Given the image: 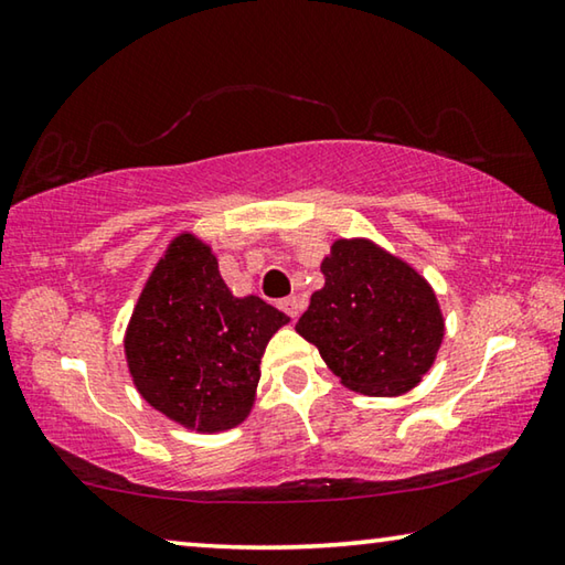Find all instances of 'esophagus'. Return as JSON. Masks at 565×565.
I'll return each mask as SVG.
<instances>
[{
    "mask_svg": "<svg viewBox=\"0 0 565 565\" xmlns=\"http://www.w3.org/2000/svg\"><path fill=\"white\" fill-rule=\"evenodd\" d=\"M279 306H281V311L289 313L291 319H296V317H299V313H301V301L296 299V296H289V299H281Z\"/></svg>",
    "mask_w": 565,
    "mask_h": 565,
    "instance_id": "esophagus-1",
    "label": "esophagus"
}]
</instances>
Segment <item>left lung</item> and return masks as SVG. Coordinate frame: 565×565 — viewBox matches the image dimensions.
Listing matches in <instances>:
<instances>
[{
    "instance_id": "1",
    "label": "left lung",
    "mask_w": 565,
    "mask_h": 565,
    "mask_svg": "<svg viewBox=\"0 0 565 565\" xmlns=\"http://www.w3.org/2000/svg\"><path fill=\"white\" fill-rule=\"evenodd\" d=\"M321 274L296 331L356 394L386 398L416 388L446 337L426 276L369 236H339Z\"/></svg>"
}]
</instances>
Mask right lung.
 Masks as SVG:
<instances>
[{"mask_svg":"<svg viewBox=\"0 0 565 565\" xmlns=\"http://www.w3.org/2000/svg\"><path fill=\"white\" fill-rule=\"evenodd\" d=\"M289 321L259 296H234L214 248L181 232L151 269L124 331L129 376L177 426L228 431L254 411L262 356Z\"/></svg>","mask_w":565,"mask_h":565,"instance_id":"right-lung-1","label":"right lung"}]
</instances>
